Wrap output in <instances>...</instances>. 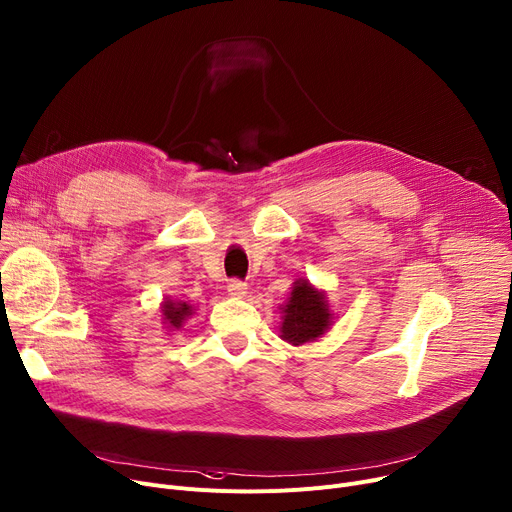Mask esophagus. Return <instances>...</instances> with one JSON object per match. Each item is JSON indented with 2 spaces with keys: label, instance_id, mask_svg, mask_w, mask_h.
<instances>
[{
  "label": "esophagus",
  "instance_id": "1",
  "mask_svg": "<svg viewBox=\"0 0 512 512\" xmlns=\"http://www.w3.org/2000/svg\"><path fill=\"white\" fill-rule=\"evenodd\" d=\"M247 292H249V288H247V284L241 282V280H232V282L228 284V294L234 296V298H245Z\"/></svg>",
  "mask_w": 512,
  "mask_h": 512
}]
</instances>
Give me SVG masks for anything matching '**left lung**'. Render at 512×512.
<instances>
[{"label":"left lung","mask_w":512,"mask_h":512,"mask_svg":"<svg viewBox=\"0 0 512 512\" xmlns=\"http://www.w3.org/2000/svg\"><path fill=\"white\" fill-rule=\"evenodd\" d=\"M280 337L292 346L317 342L333 325V311L327 294L309 280L298 278L288 300L280 306Z\"/></svg>","instance_id":"1"}]
</instances>
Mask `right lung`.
Returning a JSON list of instances; mask_svg holds the SVG:
<instances>
[{"instance_id":"add662e5","label":"right lung","mask_w":512,"mask_h":512,"mask_svg":"<svg viewBox=\"0 0 512 512\" xmlns=\"http://www.w3.org/2000/svg\"><path fill=\"white\" fill-rule=\"evenodd\" d=\"M160 311H162V325L166 327V331H179L185 321L193 315V306L185 300H175L166 296L160 304Z\"/></svg>"}]
</instances>
